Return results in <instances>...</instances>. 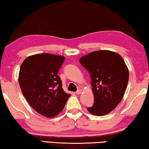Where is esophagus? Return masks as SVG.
Instances as JSON below:
<instances>
[{"label": "esophagus", "mask_w": 149, "mask_h": 149, "mask_svg": "<svg viewBox=\"0 0 149 149\" xmlns=\"http://www.w3.org/2000/svg\"><path fill=\"white\" fill-rule=\"evenodd\" d=\"M81 92H82V89H81V88H79V89H78V90L76 91V94H79L81 93Z\"/></svg>", "instance_id": "1"}]
</instances>
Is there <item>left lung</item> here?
Masks as SVG:
<instances>
[{"label": "left lung", "mask_w": 149, "mask_h": 149, "mask_svg": "<svg viewBox=\"0 0 149 149\" xmlns=\"http://www.w3.org/2000/svg\"><path fill=\"white\" fill-rule=\"evenodd\" d=\"M79 63L90 74L94 96L87 110L97 116L110 113L122 100L128 85L129 72L124 59L113 51L100 50L82 56Z\"/></svg>", "instance_id": "1"}]
</instances>
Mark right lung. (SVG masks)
<instances>
[{
	"label": "right lung",
	"mask_w": 149,
	"mask_h": 149,
	"mask_svg": "<svg viewBox=\"0 0 149 149\" xmlns=\"http://www.w3.org/2000/svg\"><path fill=\"white\" fill-rule=\"evenodd\" d=\"M64 59L50 53L36 54L25 58L20 67L18 80L23 96L36 112L48 118L59 114L70 96L57 75Z\"/></svg>",
	"instance_id": "obj_1"
}]
</instances>
